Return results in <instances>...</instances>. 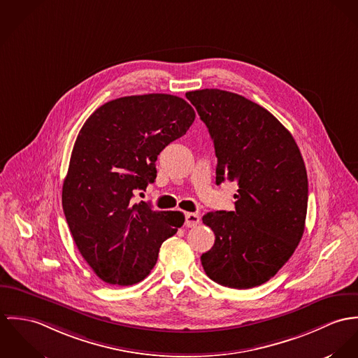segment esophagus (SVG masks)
I'll return each instance as SVG.
<instances>
[{
	"label": "esophagus",
	"instance_id": "esophagus-1",
	"mask_svg": "<svg viewBox=\"0 0 358 358\" xmlns=\"http://www.w3.org/2000/svg\"><path fill=\"white\" fill-rule=\"evenodd\" d=\"M200 222V217L198 213H187L185 214V225L188 228H194Z\"/></svg>",
	"mask_w": 358,
	"mask_h": 358
}]
</instances>
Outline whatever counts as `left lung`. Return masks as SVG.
Segmentation results:
<instances>
[{"instance_id":"left-lung-1","label":"left lung","mask_w":358,"mask_h":358,"mask_svg":"<svg viewBox=\"0 0 358 358\" xmlns=\"http://www.w3.org/2000/svg\"><path fill=\"white\" fill-rule=\"evenodd\" d=\"M214 143L215 182L238 181L235 211H210L215 235L200 257L213 281L245 289L273 278L298 247L308 211V174L291 133L259 104L227 90L188 92Z\"/></svg>"}]
</instances>
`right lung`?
I'll return each mask as SVG.
<instances>
[{
  "instance_id": "add662e5",
  "label": "right lung",
  "mask_w": 358,
  "mask_h": 358,
  "mask_svg": "<svg viewBox=\"0 0 358 358\" xmlns=\"http://www.w3.org/2000/svg\"><path fill=\"white\" fill-rule=\"evenodd\" d=\"M194 120L184 99L151 93L111 100L83 123L62 201L80 255L103 281L131 285L144 280L162 243L182 227L181 211H157L133 196L155 181L162 150Z\"/></svg>"
}]
</instances>
